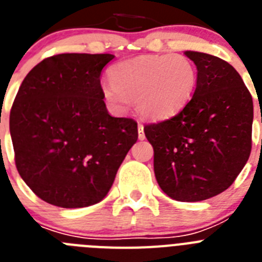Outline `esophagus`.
Returning a JSON list of instances; mask_svg holds the SVG:
<instances>
[{
    "label": "esophagus",
    "mask_w": 262,
    "mask_h": 262,
    "mask_svg": "<svg viewBox=\"0 0 262 262\" xmlns=\"http://www.w3.org/2000/svg\"><path fill=\"white\" fill-rule=\"evenodd\" d=\"M138 134H139V139H140V140H143V139L145 138L144 127H143V124H139L138 126Z\"/></svg>",
    "instance_id": "obj_1"
}]
</instances>
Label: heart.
Wrapping results in <instances>:
<instances>
[{"mask_svg":"<svg viewBox=\"0 0 262 262\" xmlns=\"http://www.w3.org/2000/svg\"><path fill=\"white\" fill-rule=\"evenodd\" d=\"M111 81L101 85L106 102L128 110L135 99L143 117L161 119L181 110L196 85V69L182 55H142L110 68Z\"/></svg>","mask_w":262,"mask_h":262,"instance_id":"heart-1","label":"heart"}]
</instances>
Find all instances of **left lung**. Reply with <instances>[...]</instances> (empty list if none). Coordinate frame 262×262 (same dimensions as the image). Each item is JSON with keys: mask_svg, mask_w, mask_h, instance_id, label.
I'll return each mask as SVG.
<instances>
[{"mask_svg": "<svg viewBox=\"0 0 262 262\" xmlns=\"http://www.w3.org/2000/svg\"><path fill=\"white\" fill-rule=\"evenodd\" d=\"M196 67L191 99L170 119L147 124L157 184L172 200L200 202L227 190L252 149L253 101L231 64L185 51Z\"/></svg>", "mask_w": 262, "mask_h": 262, "instance_id": "obj_1", "label": "left lung"}]
</instances>
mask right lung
Segmentation results:
<instances>
[{
  "label": "right lung",
  "instance_id": "right-lung-1",
  "mask_svg": "<svg viewBox=\"0 0 262 262\" xmlns=\"http://www.w3.org/2000/svg\"><path fill=\"white\" fill-rule=\"evenodd\" d=\"M110 53H60L27 73L10 111L15 165L40 200L80 209L107 195L138 140V123L108 114L101 72Z\"/></svg>",
  "mask_w": 262,
  "mask_h": 262
}]
</instances>
